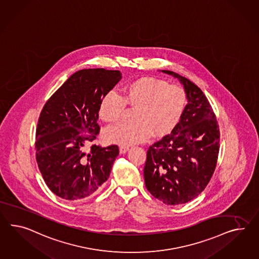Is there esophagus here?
<instances>
[{
    "instance_id": "1",
    "label": "esophagus",
    "mask_w": 259,
    "mask_h": 259,
    "mask_svg": "<svg viewBox=\"0 0 259 259\" xmlns=\"http://www.w3.org/2000/svg\"><path fill=\"white\" fill-rule=\"evenodd\" d=\"M130 148H128V146H121L119 147V151L120 153H122V154H124V153H126L127 150H128Z\"/></svg>"
}]
</instances>
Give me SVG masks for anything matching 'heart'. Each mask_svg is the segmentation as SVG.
<instances>
[{
    "instance_id": "obj_1",
    "label": "heart",
    "mask_w": 259,
    "mask_h": 259,
    "mask_svg": "<svg viewBox=\"0 0 259 259\" xmlns=\"http://www.w3.org/2000/svg\"><path fill=\"white\" fill-rule=\"evenodd\" d=\"M185 89L166 80L144 76L130 81L124 87V98L111 91L100 100L99 114L109 124L123 119L126 104L136 108V122L122 124L105 133L112 144L131 146L146 142L152 136H165L179 125L187 105Z\"/></svg>"
}]
</instances>
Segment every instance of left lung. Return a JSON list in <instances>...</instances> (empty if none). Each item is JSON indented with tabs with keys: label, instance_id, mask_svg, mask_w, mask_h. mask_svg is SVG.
Listing matches in <instances>:
<instances>
[{
	"label": "left lung",
	"instance_id": "left-lung-1",
	"mask_svg": "<svg viewBox=\"0 0 259 259\" xmlns=\"http://www.w3.org/2000/svg\"><path fill=\"white\" fill-rule=\"evenodd\" d=\"M162 72L181 81L188 104L172 133L149 146L144 177L155 198L175 206L194 199L208 184L219 155V125L199 87L179 74Z\"/></svg>",
	"mask_w": 259,
	"mask_h": 259
}]
</instances>
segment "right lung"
<instances>
[{"label":"right lung","mask_w":259,"mask_h":259,"mask_svg":"<svg viewBox=\"0 0 259 259\" xmlns=\"http://www.w3.org/2000/svg\"><path fill=\"white\" fill-rule=\"evenodd\" d=\"M120 80L118 70H79L58 88L40 113L35 159L47 186L62 199L89 197L109 179L118 146L101 147L95 141L100 131V100Z\"/></svg>","instance_id":"1"}]
</instances>
